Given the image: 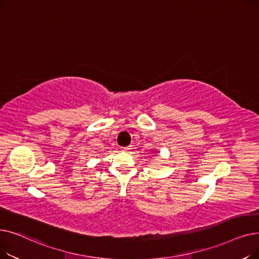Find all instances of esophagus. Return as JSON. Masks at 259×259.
I'll return each instance as SVG.
<instances>
[{"instance_id": "obj_1", "label": "esophagus", "mask_w": 259, "mask_h": 259, "mask_svg": "<svg viewBox=\"0 0 259 259\" xmlns=\"http://www.w3.org/2000/svg\"><path fill=\"white\" fill-rule=\"evenodd\" d=\"M131 149V146H128V147H121L120 148V151H122V152H127V151H129Z\"/></svg>"}]
</instances>
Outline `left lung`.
<instances>
[{"instance_id": "1", "label": "left lung", "mask_w": 259, "mask_h": 259, "mask_svg": "<svg viewBox=\"0 0 259 259\" xmlns=\"http://www.w3.org/2000/svg\"><path fill=\"white\" fill-rule=\"evenodd\" d=\"M156 152H157L156 150H153V151H152V153H156Z\"/></svg>"}]
</instances>
